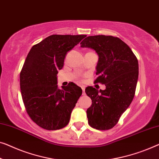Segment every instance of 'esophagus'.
<instances>
[{"mask_svg":"<svg viewBox=\"0 0 159 159\" xmlns=\"http://www.w3.org/2000/svg\"><path fill=\"white\" fill-rule=\"evenodd\" d=\"M82 95H85V87H82Z\"/></svg>","mask_w":159,"mask_h":159,"instance_id":"1","label":"esophagus"}]
</instances>
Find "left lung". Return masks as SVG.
Wrapping results in <instances>:
<instances>
[{
	"instance_id": "1",
	"label": "left lung",
	"mask_w": 159,
	"mask_h": 159,
	"mask_svg": "<svg viewBox=\"0 0 159 159\" xmlns=\"http://www.w3.org/2000/svg\"><path fill=\"white\" fill-rule=\"evenodd\" d=\"M80 44L97 52L98 77L95 82L106 87L104 90L91 86L85 89L92 100L87 110L88 123L97 130L111 129L134 98L139 78L138 59L124 41L112 36H87Z\"/></svg>"
}]
</instances>
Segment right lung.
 I'll return each instance as SVG.
<instances>
[{
  "label": "right lung",
  "instance_id": "right-lung-1",
  "mask_svg": "<svg viewBox=\"0 0 159 159\" xmlns=\"http://www.w3.org/2000/svg\"><path fill=\"white\" fill-rule=\"evenodd\" d=\"M86 35L49 36L34 45L20 73V87L26 112L43 129L59 130L70 122L72 110L82 95L73 82L58 88L57 75L65 56Z\"/></svg>",
  "mask_w": 159,
  "mask_h": 159
}]
</instances>
